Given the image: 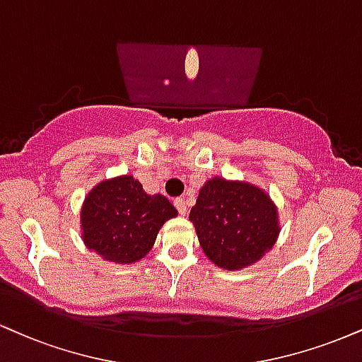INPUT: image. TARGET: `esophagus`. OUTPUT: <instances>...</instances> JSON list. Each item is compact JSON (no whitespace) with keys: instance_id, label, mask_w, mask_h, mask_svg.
I'll use <instances>...</instances> for the list:
<instances>
[{"instance_id":"esophagus-1","label":"esophagus","mask_w":362,"mask_h":362,"mask_svg":"<svg viewBox=\"0 0 362 362\" xmlns=\"http://www.w3.org/2000/svg\"><path fill=\"white\" fill-rule=\"evenodd\" d=\"M173 204H175V207H177L178 214H180V216H185V214H187V212H189V206H187L185 199L178 197V199H175V200H173Z\"/></svg>"}]
</instances>
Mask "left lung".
I'll return each instance as SVG.
<instances>
[{
  "mask_svg": "<svg viewBox=\"0 0 362 362\" xmlns=\"http://www.w3.org/2000/svg\"><path fill=\"white\" fill-rule=\"evenodd\" d=\"M189 219L207 258L229 272L258 263L276 245L281 229L267 190L219 175L200 187Z\"/></svg>",
  "mask_w": 362,
  "mask_h": 362,
  "instance_id": "1",
  "label": "left lung"
}]
</instances>
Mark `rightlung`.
I'll return each mask as SVG.
<instances>
[{
  "mask_svg": "<svg viewBox=\"0 0 362 362\" xmlns=\"http://www.w3.org/2000/svg\"><path fill=\"white\" fill-rule=\"evenodd\" d=\"M177 216L165 195L146 194L133 175L104 178L82 202L81 238L103 259L132 264L145 258L162 226Z\"/></svg>",
  "mask_w": 362,
  "mask_h": 362,
  "instance_id": "obj_1",
  "label": "right lung"
}]
</instances>
